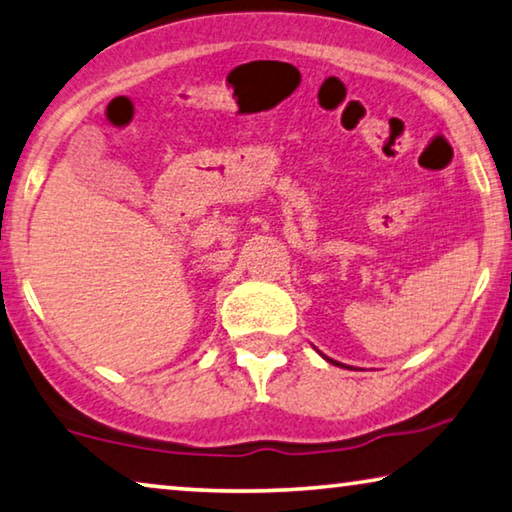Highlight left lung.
<instances>
[{
    "label": "left lung",
    "mask_w": 512,
    "mask_h": 512,
    "mask_svg": "<svg viewBox=\"0 0 512 512\" xmlns=\"http://www.w3.org/2000/svg\"><path fill=\"white\" fill-rule=\"evenodd\" d=\"M328 362H332V364H339V362H335V360H330V358H326ZM342 367H344V364H342Z\"/></svg>",
    "instance_id": "obj_1"
}]
</instances>
